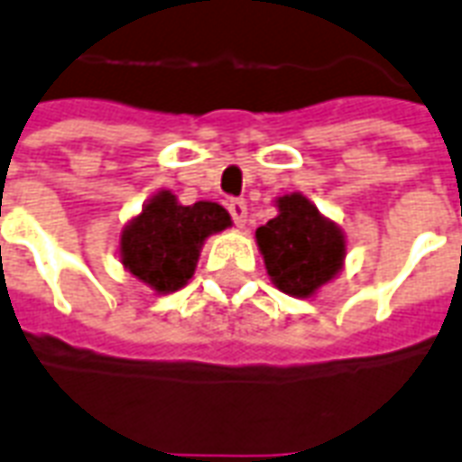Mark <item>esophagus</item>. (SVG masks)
Masks as SVG:
<instances>
[{
	"instance_id": "1",
	"label": "esophagus",
	"mask_w": 462,
	"mask_h": 462,
	"mask_svg": "<svg viewBox=\"0 0 462 462\" xmlns=\"http://www.w3.org/2000/svg\"><path fill=\"white\" fill-rule=\"evenodd\" d=\"M227 210H230L232 220H235V225H245L247 222V203L245 200H230L227 203Z\"/></svg>"
}]
</instances>
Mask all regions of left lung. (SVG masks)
Here are the masks:
<instances>
[{"label": "left lung", "instance_id": "obj_1", "mask_svg": "<svg viewBox=\"0 0 462 462\" xmlns=\"http://www.w3.org/2000/svg\"><path fill=\"white\" fill-rule=\"evenodd\" d=\"M279 215L257 230L266 272L279 291L309 299L343 269L345 237L300 193L276 200Z\"/></svg>", "mask_w": 462, "mask_h": 462}]
</instances>
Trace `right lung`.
Here are the masks:
<instances>
[{
	"label": "right lung",
	"mask_w": 462,
	"mask_h": 462,
	"mask_svg": "<svg viewBox=\"0 0 462 462\" xmlns=\"http://www.w3.org/2000/svg\"><path fill=\"white\" fill-rule=\"evenodd\" d=\"M230 225L222 205L208 200L180 205L171 190H162L125 227L119 257L129 274L156 293L179 291L196 272L203 242Z\"/></svg>",
	"instance_id": "add662e5"
}]
</instances>
